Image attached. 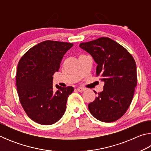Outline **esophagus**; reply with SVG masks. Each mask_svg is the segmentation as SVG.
<instances>
[{"instance_id": "1", "label": "esophagus", "mask_w": 151, "mask_h": 151, "mask_svg": "<svg viewBox=\"0 0 151 151\" xmlns=\"http://www.w3.org/2000/svg\"><path fill=\"white\" fill-rule=\"evenodd\" d=\"M76 90H77L78 92H83L84 91H85L86 89L85 88H83V87H78L76 88Z\"/></svg>"}]
</instances>
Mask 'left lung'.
I'll list each match as a JSON object with an SVG mask.
<instances>
[{
  "mask_svg": "<svg viewBox=\"0 0 151 151\" xmlns=\"http://www.w3.org/2000/svg\"><path fill=\"white\" fill-rule=\"evenodd\" d=\"M97 64L96 75L104 83L103 91L88 104V110L99 121L114 122L129 108L137 86V65L132 55L118 42L101 37L79 45Z\"/></svg>",
  "mask_w": 151,
  "mask_h": 151,
  "instance_id": "obj_1",
  "label": "left lung"
}]
</instances>
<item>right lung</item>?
<instances>
[{"mask_svg":"<svg viewBox=\"0 0 151 151\" xmlns=\"http://www.w3.org/2000/svg\"><path fill=\"white\" fill-rule=\"evenodd\" d=\"M72 43L46 40L22 56L17 66L16 84L20 102L29 118L43 125L52 124L65 114L73 86L53 88V75L58 72L64 55Z\"/></svg>","mask_w":151,"mask_h":151,"instance_id":"obj_1","label":"right lung"}]
</instances>
